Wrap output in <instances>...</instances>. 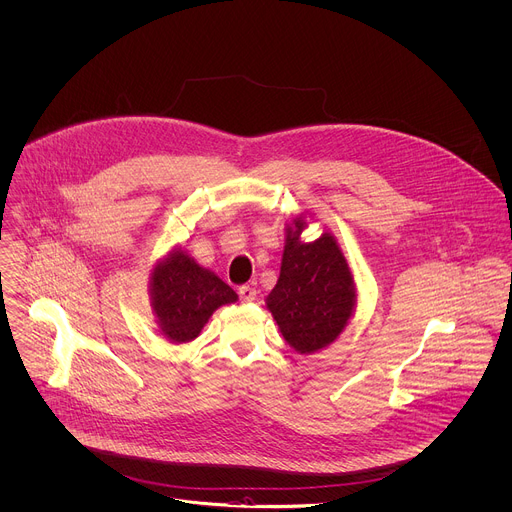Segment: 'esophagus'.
Instances as JSON below:
<instances>
[{
	"mask_svg": "<svg viewBox=\"0 0 512 512\" xmlns=\"http://www.w3.org/2000/svg\"><path fill=\"white\" fill-rule=\"evenodd\" d=\"M255 297H257V291H255L253 287H249V285L239 287V299H241V303H253Z\"/></svg>",
	"mask_w": 512,
	"mask_h": 512,
	"instance_id": "1",
	"label": "esophagus"
}]
</instances>
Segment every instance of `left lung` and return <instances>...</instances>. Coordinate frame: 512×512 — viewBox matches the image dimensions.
<instances>
[{"mask_svg":"<svg viewBox=\"0 0 512 512\" xmlns=\"http://www.w3.org/2000/svg\"><path fill=\"white\" fill-rule=\"evenodd\" d=\"M305 223L287 229L281 275L267 297L285 341L301 355L333 343L355 307V285L349 265L333 239L323 233L313 243L301 241Z\"/></svg>","mask_w":512,"mask_h":512,"instance_id":"left-lung-1","label":"left lung"}]
</instances>
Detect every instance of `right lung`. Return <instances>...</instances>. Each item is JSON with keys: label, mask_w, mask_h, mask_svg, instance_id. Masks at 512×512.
I'll list each match as a JSON object with an SVG mask.
<instances>
[{"label": "right lung", "mask_w": 512, "mask_h": 512, "mask_svg": "<svg viewBox=\"0 0 512 512\" xmlns=\"http://www.w3.org/2000/svg\"><path fill=\"white\" fill-rule=\"evenodd\" d=\"M233 301L237 293L183 251L171 253L153 269V311L161 331L173 343L195 339L213 311Z\"/></svg>", "instance_id": "1"}]
</instances>
